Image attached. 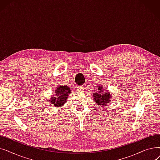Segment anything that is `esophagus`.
I'll return each mask as SVG.
<instances>
[{"mask_svg": "<svg viewBox=\"0 0 160 160\" xmlns=\"http://www.w3.org/2000/svg\"><path fill=\"white\" fill-rule=\"evenodd\" d=\"M78 89L79 91H83L86 88H85V86L82 85V86H80L78 87Z\"/></svg>", "mask_w": 160, "mask_h": 160, "instance_id": "esophagus-1", "label": "esophagus"}]
</instances>
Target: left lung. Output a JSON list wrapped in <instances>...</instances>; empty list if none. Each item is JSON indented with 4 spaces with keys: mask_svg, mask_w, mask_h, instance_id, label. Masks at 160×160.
<instances>
[{
    "mask_svg": "<svg viewBox=\"0 0 160 160\" xmlns=\"http://www.w3.org/2000/svg\"><path fill=\"white\" fill-rule=\"evenodd\" d=\"M98 91L93 95L95 102L98 106H102V107L106 106L110 101L111 94L108 92L105 91L103 89L102 86H98Z\"/></svg>",
    "mask_w": 160,
    "mask_h": 160,
    "instance_id": "8db88e82",
    "label": "left lung"
}]
</instances>
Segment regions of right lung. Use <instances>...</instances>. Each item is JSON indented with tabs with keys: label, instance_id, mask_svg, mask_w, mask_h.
<instances>
[{
	"label": "right lung",
	"instance_id": "add662e5",
	"mask_svg": "<svg viewBox=\"0 0 160 160\" xmlns=\"http://www.w3.org/2000/svg\"><path fill=\"white\" fill-rule=\"evenodd\" d=\"M54 92L55 95L50 98V103L54 106L60 107L67 102V99L71 93V91L67 86H60L56 88Z\"/></svg>",
	"mask_w": 160,
	"mask_h": 160
}]
</instances>
